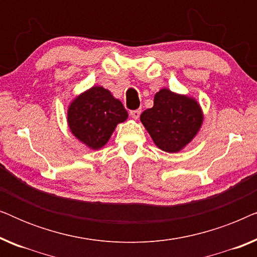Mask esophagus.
I'll list each match as a JSON object with an SVG mask.
<instances>
[{
	"label": "esophagus",
	"mask_w": 257,
	"mask_h": 257,
	"mask_svg": "<svg viewBox=\"0 0 257 257\" xmlns=\"http://www.w3.org/2000/svg\"><path fill=\"white\" fill-rule=\"evenodd\" d=\"M140 113H142V110H140V108H137V110H131V111H130V115H131L133 119H138Z\"/></svg>",
	"instance_id": "34e87169"
}]
</instances>
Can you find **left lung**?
<instances>
[{
  "label": "left lung",
  "instance_id": "1",
  "mask_svg": "<svg viewBox=\"0 0 257 257\" xmlns=\"http://www.w3.org/2000/svg\"><path fill=\"white\" fill-rule=\"evenodd\" d=\"M140 120L159 149L174 153L194 138L202 113L194 99L163 89L154 96L153 107L144 111Z\"/></svg>",
  "mask_w": 257,
  "mask_h": 257
}]
</instances>
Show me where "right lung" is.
I'll list each match as a JSON object with an SVG mask.
<instances>
[{"label": "right lung", "mask_w": 257, "mask_h": 257, "mask_svg": "<svg viewBox=\"0 0 257 257\" xmlns=\"http://www.w3.org/2000/svg\"><path fill=\"white\" fill-rule=\"evenodd\" d=\"M127 111L121 101L101 86H93L70 105L68 122L71 132L91 149L103 147L118 122L126 120Z\"/></svg>", "instance_id": "obj_1"}]
</instances>
